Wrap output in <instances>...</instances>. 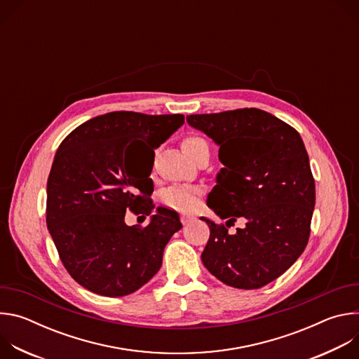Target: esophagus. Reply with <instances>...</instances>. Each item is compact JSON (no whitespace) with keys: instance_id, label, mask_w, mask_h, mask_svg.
Here are the masks:
<instances>
[{"instance_id":"1","label":"esophagus","mask_w":359,"mask_h":359,"mask_svg":"<svg viewBox=\"0 0 359 359\" xmlns=\"http://www.w3.org/2000/svg\"><path fill=\"white\" fill-rule=\"evenodd\" d=\"M180 222H182L183 226H186V224H189L190 222H193V217H191V216H187V215H182V216H180Z\"/></svg>"}]
</instances>
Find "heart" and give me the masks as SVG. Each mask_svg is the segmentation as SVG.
Here are the masks:
<instances>
[{"mask_svg": "<svg viewBox=\"0 0 359 359\" xmlns=\"http://www.w3.org/2000/svg\"><path fill=\"white\" fill-rule=\"evenodd\" d=\"M206 144H208L206 140L197 136L186 137L182 142V147L190 159L203 146ZM200 197H201V190L198 187L187 186V184L169 186L161 193V201L165 204V206L177 212H193L198 206Z\"/></svg>", "mask_w": 359, "mask_h": 359, "instance_id": "heart-1", "label": "heart"}]
</instances>
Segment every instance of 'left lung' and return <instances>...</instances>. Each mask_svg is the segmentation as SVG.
<instances>
[{"label": "left lung", "instance_id": "left-lung-1", "mask_svg": "<svg viewBox=\"0 0 359 359\" xmlns=\"http://www.w3.org/2000/svg\"><path fill=\"white\" fill-rule=\"evenodd\" d=\"M187 123L220 147L224 168L209 193L220 219L237 217L246 227L230 235L224 224L201 217L210 229L201 262L222 283L260 288L287 271L310 237L316 183L299 133L274 115L244 108L186 116Z\"/></svg>", "mask_w": 359, "mask_h": 359}]
</instances>
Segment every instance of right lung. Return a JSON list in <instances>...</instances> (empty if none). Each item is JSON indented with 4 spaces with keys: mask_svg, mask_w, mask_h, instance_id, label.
Masks as SVG:
<instances>
[{
    "mask_svg": "<svg viewBox=\"0 0 359 359\" xmlns=\"http://www.w3.org/2000/svg\"><path fill=\"white\" fill-rule=\"evenodd\" d=\"M183 115L109 112L72 130L58 147L46 183V226L61 262L86 290L107 297L135 292L155 276L179 215L149 196L150 169L132 149L151 153L182 125ZM150 215L146 228L128 226L124 213Z\"/></svg>",
    "mask_w": 359,
    "mask_h": 359,
    "instance_id": "add662e5",
    "label": "right lung"
}]
</instances>
